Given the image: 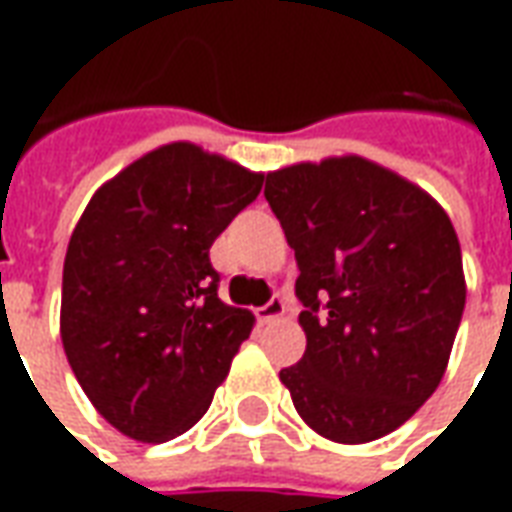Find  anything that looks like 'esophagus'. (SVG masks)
Masks as SVG:
<instances>
[{
  "mask_svg": "<svg viewBox=\"0 0 512 512\" xmlns=\"http://www.w3.org/2000/svg\"><path fill=\"white\" fill-rule=\"evenodd\" d=\"M279 315H285V301L279 299V296H271L263 307H257V321L260 323L277 321Z\"/></svg>",
  "mask_w": 512,
  "mask_h": 512,
  "instance_id": "34e87169",
  "label": "esophagus"
}]
</instances>
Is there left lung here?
<instances>
[{
    "mask_svg": "<svg viewBox=\"0 0 512 512\" xmlns=\"http://www.w3.org/2000/svg\"><path fill=\"white\" fill-rule=\"evenodd\" d=\"M296 252L307 351L279 370L323 439L365 444L439 386L466 304L461 244L430 194L359 156L266 175Z\"/></svg>",
    "mask_w": 512,
    "mask_h": 512,
    "instance_id": "left-lung-1",
    "label": "left lung"
}]
</instances>
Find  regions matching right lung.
Wrapping results in <instances>:
<instances>
[{
    "mask_svg": "<svg viewBox=\"0 0 512 512\" xmlns=\"http://www.w3.org/2000/svg\"><path fill=\"white\" fill-rule=\"evenodd\" d=\"M260 189V172L172 142L87 202L62 268V348L128 439L161 444L197 425L252 332L255 315L219 299L208 252Z\"/></svg>",
    "mask_w": 512,
    "mask_h": 512,
    "instance_id": "1",
    "label": "right lung"
}]
</instances>
